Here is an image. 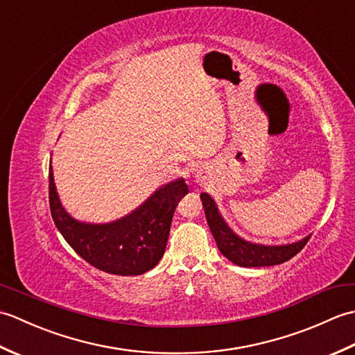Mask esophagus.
Masks as SVG:
<instances>
[{"instance_id": "obj_1", "label": "esophagus", "mask_w": 355, "mask_h": 355, "mask_svg": "<svg viewBox=\"0 0 355 355\" xmlns=\"http://www.w3.org/2000/svg\"><path fill=\"white\" fill-rule=\"evenodd\" d=\"M195 178H197V183H205V180H206V177L202 175L201 172H197V175H195Z\"/></svg>"}]
</instances>
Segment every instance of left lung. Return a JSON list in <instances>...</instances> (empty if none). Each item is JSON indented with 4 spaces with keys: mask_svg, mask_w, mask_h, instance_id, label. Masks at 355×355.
I'll list each match as a JSON object with an SVG mask.
<instances>
[{
    "mask_svg": "<svg viewBox=\"0 0 355 355\" xmlns=\"http://www.w3.org/2000/svg\"><path fill=\"white\" fill-rule=\"evenodd\" d=\"M200 198L202 201V207H205L209 229L212 232L218 248H220L223 256H225L230 262L236 263L239 267L277 266V263L288 261L294 254H297L311 236L308 235L300 241H296V243L282 245H266L252 243V241L241 238L232 230L230 225L225 223L220 210H218L215 200L207 192H202Z\"/></svg>",
    "mask_w": 355,
    "mask_h": 355,
    "instance_id": "left-lung-1",
    "label": "left lung"
}]
</instances>
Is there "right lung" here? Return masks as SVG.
<instances>
[{
  "label": "right lung",
  "instance_id": "add662e5",
  "mask_svg": "<svg viewBox=\"0 0 355 355\" xmlns=\"http://www.w3.org/2000/svg\"><path fill=\"white\" fill-rule=\"evenodd\" d=\"M53 221L80 258L111 275L137 276L154 268L166 250L173 210L187 193L184 178L163 184L141 205L116 221L87 223L73 218L59 198L49 168Z\"/></svg>",
  "mask_w": 355,
  "mask_h": 355
}]
</instances>
